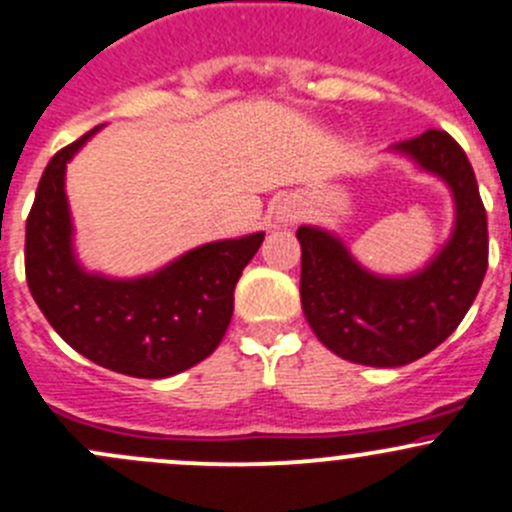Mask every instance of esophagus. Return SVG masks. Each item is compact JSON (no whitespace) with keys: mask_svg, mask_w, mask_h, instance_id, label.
Returning <instances> with one entry per match:
<instances>
[{"mask_svg":"<svg viewBox=\"0 0 512 512\" xmlns=\"http://www.w3.org/2000/svg\"><path fill=\"white\" fill-rule=\"evenodd\" d=\"M299 215H302V208H299V205L285 203L280 210H277L275 218H277V223H292V220H297Z\"/></svg>","mask_w":512,"mask_h":512,"instance_id":"1","label":"esophagus"}]
</instances>
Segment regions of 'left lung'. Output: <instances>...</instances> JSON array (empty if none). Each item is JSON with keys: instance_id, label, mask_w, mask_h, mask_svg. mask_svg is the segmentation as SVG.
<instances>
[{"instance_id": "left-lung-1", "label": "left lung", "mask_w": 512, "mask_h": 512, "mask_svg": "<svg viewBox=\"0 0 512 512\" xmlns=\"http://www.w3.org/2000/svg\"><path fill=\"white\" fill-rule=\"evenodd\" d=\"M451 188L456 225L423 270L381 277L364 270L344 242L322 227L302 225L304 317L319 342L342 359L364 366H404L446 342L476 299L488 270V220L476 173L446 131L391 146Z\"/></svg>"}]
</instances>
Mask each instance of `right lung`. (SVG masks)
<instances>
[{
  "instance_id": "right-lung-1",
  "label": "right lung",
  "mask_w": 512,
  "mask_h": 512,
  "mask_svg": "<svg viewBox=\"0 0 512 512\" xmlns=\"http://www.w3.org/2000/svg\"><path fill=\"white\" fill-rule=\"evenodd\" d=\"M98 128L61 148L41 175L27 218V285L71 349L118 374L165 379L203 361L223 342L232 292L265 232L208 242L136 280L86 272L71 242L64 175L66 163Z\"/></svg>"
}]
</instances>
